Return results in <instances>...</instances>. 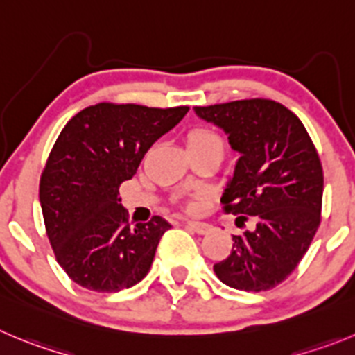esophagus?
Here are the masks:
<instances>
[{
	"label": "esophagus",
	"instance_id": "esophagus-1",
	"mask_svg": "<svg viewBox=\"0 0 355 355\" xmlns=\"http://www.w3.org/2000/svg\"><path fill=\"white\" fill-rule=\"evenodd\" d=\"M187 224L189 227H191V230L193 231H196L198 234H207L208 231L211 230V226L208 223H198V220H187Z\"/></svg>",
	"mask_w": 355,
	"mask_h": 355
}]
</instances>
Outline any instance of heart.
Returning a JSON list of instances; mask_svg holds the SVG:
<instances>
[{"instance_id":"b5f03b06","label":"heart","mask_w":355,"mask_h":355,"mask_svg":"<svg viewBox=\"0 0 355 355\" xmlns=\"http://www.w3.org/2000/svg\"><path fill=\"white\" fill-rule=\"evenodd\" d=\"M189 148L194 147H208V145H215V147H223V140L218 137L217 132L210 131V129L198 128L189 132L187 137Z\"/></svg>"}]
</instances>
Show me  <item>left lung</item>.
<instances>
[{
    "instance_id": "8db88e82",
    "label": "left lung",
    "mask_w": 355,
    "mask_h": 355,
    "mask_svg": "<svg viewBox=\"0 0 355 355\" xmlns=\"http://www.w3.org/2000/svg\"><path fill=\"white\" fill-rule=\"evenodd\" d=\"M198 117L227 132L240 152L220 203L238 215L233 250L214 271L233 289L261 293L284 282L300 264L320 224L324 173L303 122L273 99L254 98L196 107Z\"/></svg>"
}]
</instances>
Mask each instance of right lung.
I'll list each match as a JSON object with an SVG mask.
<instances>
[{
  "instance_id": "add662e5",
  "label": "right lung",
  "mask_w": 355,
  "mask_h": 355,
  "mask_svg": "<svg viewBox=\"0 0 355 355\" xmlns=\"http://www.w3.org/2000/svg\"><path fill=\"white\" fill-rule=\"evenodd\" d=\"M187 112L98 103L62 128L40 178V205L55 259L75 284L119 293L148 273L171 226L159 215L131 226L119 187Z\"/></svg>"
}]
</instances>
